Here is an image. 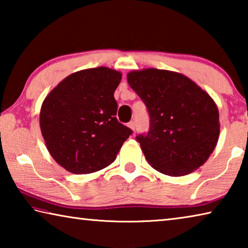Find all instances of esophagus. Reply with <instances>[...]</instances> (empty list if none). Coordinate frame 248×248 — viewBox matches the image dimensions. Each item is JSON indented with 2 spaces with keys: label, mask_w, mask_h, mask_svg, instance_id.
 Wrapping results in <instances>:
<instances>
[{
  "label": "esophagus",
  "mask_w": 248,
  "mask_h": 248,
  "mask_svg": "<svg viewBox=\"0 0 248 248\" xmlns=\"http://www.w3.org/2000/svg\"><path fill=\"white\" fill-rule=\"evenodd\" d=\"M128 127H129L130 129H131V130H133V131H134V130H136V124H134L133 121H130V123L128 124Z\"/></svg>",
  "instance_id": "obj_1"
}]
</instances>
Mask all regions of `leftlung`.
I'll use <instances>...</instances> for the list:
<instances>
[{"instance_id": "obj_1", "label": "left lung", "mask_w": 248, "mask_h": 248, "mask_svg": "<svg viewBox=\"0 0 248 248\" xmlns=\"http://www.w3.org/2000/svg\"><path fill=\"white\" fill-rule=\"evenodd\" d=\"M127 79L149 111V132L137 136L149 164L169 176L203 165L220 133L219 110L207 92L167 70L132 71Z\"/></svg>"}]
</instances>
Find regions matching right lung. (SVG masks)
I'll list each match as a JSON object with an SVG mask.
<instances>
[{
  "mask_svg": "<svg viewBox=\"0 0 248 248\" xmlns=\"http://www.w3.org/2000/svg\"><path fill=\"white\" fill-rule=\"evenodd\" d=\"M118 71L99 66L69 75L50 92L40 129L51 156L73 174H90L115 161L132 130L116 118Z\"/></svg>",
  "mask_w": 248,
  "mask_h": 248,
  "instance_id": "obj_1",
  "label": "right lung"
}]
</instances>
